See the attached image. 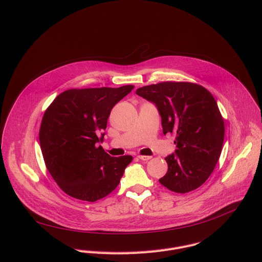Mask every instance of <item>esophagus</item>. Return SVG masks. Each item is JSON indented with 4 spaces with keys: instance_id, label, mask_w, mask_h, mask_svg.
Segmentation results:
<instances>
[{
    "instance_id": "esophagus-1",
    "label": "esophagus",
    "mask_w": 262,
    "mask_h": 262,
    "mask_svg": "<svg viewBox=\"0 0 262 262\" xmlns=\"http://www.w3.org/2000/svg\"><path fill=\"white\" fill-rule=\"evenodd\" d=\"M138 159H140L141 161H149L151 159V157H149V156H138Z\"/></svg>"
}]
</instances>
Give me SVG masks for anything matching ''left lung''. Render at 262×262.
<instances>
[{"mask_svg": "<svg viewBox=\"0 0 262 262\" xmlns=\"http://www.w3.org/2000/svg\"><path fill=\"white\" fill-rule=\"evenodd\" d=\"M136 93L156 104L164 135L176 136L177 149L165 159L168 171L160 182L180 194L198 189L222 152L225 127L215 99L204 87L186 82L144 86Z\"/></svg>", "mask_w": 262, "mask_h": 262, "instance_id": "obj_1", "label": "left lung"}]
</instances>
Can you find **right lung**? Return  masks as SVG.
Returning <instances> with one entry per match:
<instances>
[{
    "mask_svg": "<svg viewBox=\"0 0 262 262\" xmlns=\"http://www.w3.org/2000/svg\"><path fill=\"white\" fill-rule=\"evenodd\" d=\"M133 89H70L47 108L39 130L41 151L50 174L67 195L94 202L119 184L133 157H111L97 143L103 141L112 108Z\"/></svg>",
    "mask_w": 262,
    "mask_h": 262,
    "instance_id": "obj_1",
    "label": "right lung"
}]
</instances>
